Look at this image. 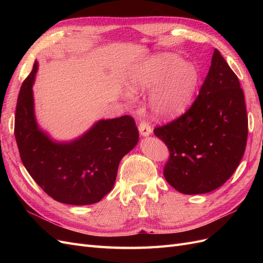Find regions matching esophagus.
<instances>
[{"mask_svg":"<svg viewBox=\"0 0 263 263\" xmlns=\"http://www.w3.org/2000/svg\"><path fill=\"white\" fill-rule=\"evenodd\" d=\"M138 129H139V134L141 135L142 137H147V136H149V135H151V133H153V129H151V127L146 122H141L139 124Z\"/></svg>","mask_w":263,"mask_h":263,"instance_id":"obj_1","label":"esophagus"}]
</instances>
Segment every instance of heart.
Here are the masks:
<instances>
[{
	"label": "heart",
	"mask_w": 263,
	"mask_h": 263,
	"mask_svg": "<svg viewBox=\"0 0 263 263\" xmlns=\"http://www.w3.org/2000/svg\"><path fill=\"white\" fill-rule=\"evenodd\" d=\"M197 84V71L173 53H159L126 77L129 94L150 91L148 105L154 116L168 119L182 113L193 98Z\"/></svg>",
	"instance_id": "heart-1"
}]
</instances>
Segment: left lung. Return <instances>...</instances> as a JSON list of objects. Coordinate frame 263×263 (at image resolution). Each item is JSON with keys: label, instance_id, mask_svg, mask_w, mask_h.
<instances>
[{"label": "left lung", "instance_id": "obj_1", "mask_svg": "<svg viewBox=\"0 0 263 263\" xmlns=\"http://www.w3.org/2000/svg\"><path fill=\"white\" fill-rule=\"evenodd\" d=\"M154 133L169 148L163 176L179 192L209 193L233 176L246 149L248 117L239 80L217 49L192 106Z\"/></svg>", "mask_w": 263, "mask_h": 263}]
</instances>
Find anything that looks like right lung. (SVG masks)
<instances>
[{
  "label": "right lung",
  "instance_id": "add662e5",
  "mask_svg": "<svg viewBox=\"0 0 263 263\" xmlns=\"http://www.w3.org/2000/svg\"><path fill=\"white\" fill-rule=\"evenodd\" d=\"M35 61L23 82L15 114V139L30 177L53 200L70 205L100 202L113 189L122 158L137 145L133 117L101 119L80 137L53 140L37 124L33 84Z\"/></svg>",
  "mask_w": 263,
  "mask_h": 263
}]
</instances>
